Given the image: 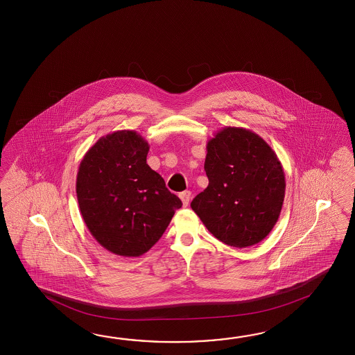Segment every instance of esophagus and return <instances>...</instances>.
<instances>
[{"label":"esophagus","instance_id":"obj_1","mask_svg":"<svg viewBox=\"0 0 355 355\" xmlns=\"http://www.w3.org/2000/svg\"><path fill=\"white\" fill-rule=\"evenodd\" d=\"M190 198H191V193H190L189 190H185V191L180 193V199L184 207H188L189 202H190Z\"/></svg>","mask_w":355,"mask_h":355}]
</instances>
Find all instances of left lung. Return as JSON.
I'll use <instances>...</instances> for the list:
<instances>
[{"label":"left lung","mask_w":355,"mask_h":355,"mask_svg":"<svg viewBox=\"0 0 355 355\" xmlns=\"http://www.w3.org/2000/svg\"><path fill=\"white\" fill-rule=\"evenodd\" d=\"M209 184L190 204L216 239L234 248L263 241L279 218L286 176L272 147L252 130L225 127L207 144Z\"/></svg>","instance_id":"left-lung-1"}]
</instances>
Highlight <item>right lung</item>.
<instances>
[{
    "label": "right lung",
    "instance_id": "obj_1",
    "mask_svg": "<svg viewBox=\"0 0 355 355\" xmlns=\"http://www.w3.org/2000/svg\"><path fill=\"white\" fill-rule=\"evenodd\" d=\"M148 142L136 130L101 137L78 167L76 193L94 239L119 257L144 255L181 208L180 199L147 165Z\"/></svg>",
    "mask_w": 355,
    "mask_h": 355
}]
</instances>
